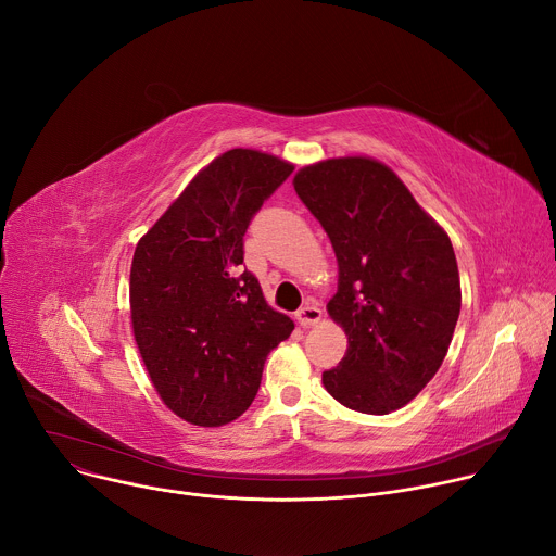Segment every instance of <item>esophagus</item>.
Listing matches in <instances>:
<instances>
[{"label":"esophagus","mask_w":556,"mask_h":556,"mask_svg":"<svg viewBox=\"0 0 556 556\" xmlns=\"http://www.w3.org/2000/svg\"><path fill=\"white\" fill-rule=\"evenodd\" d=\"M295 320H298L302 327L318 325V323L323 320V309L318 306V302L306 300L304 306H300V309L295 312Z\"/></svg>","instance_id":"obj_1"}]
</instances>
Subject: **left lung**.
<instances>
[{"label": "left lung", "instance_id": "1", "mask_svg": "<svg viewBox=\"0 0 556 556\" xmlns=\"http://www.w3.org/2000/svg\"><path fill=\"white\" fill-rule=\"evenodd\" d=\"M293 188L338 258L327 312L349 349L323 384L346 408L397 410L433 380L453 340L462 287L451 238L376 159L306 165Z\"/></svg>", "mask_w": 556, "mask_h": 556}]
</instances>
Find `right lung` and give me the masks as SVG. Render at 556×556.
<instances>
[{"label": "right lung", "mask_w": 556, "mask_h": 556, "mask_svg": "<svg viewBox=\"0 0 556 556\" xmlns=\"http://www.w3.org/2000/svg\"><path fill=\"white\" fill-rule=\"evenodd\" d=\"M293 165L229 150L201 169L139 240L130 312L150 380L169 410L223 426L254 402L267 353L293 331L242 269V236Z\"/></svg>", "instance_id": "add662e5"}]
</instances>
